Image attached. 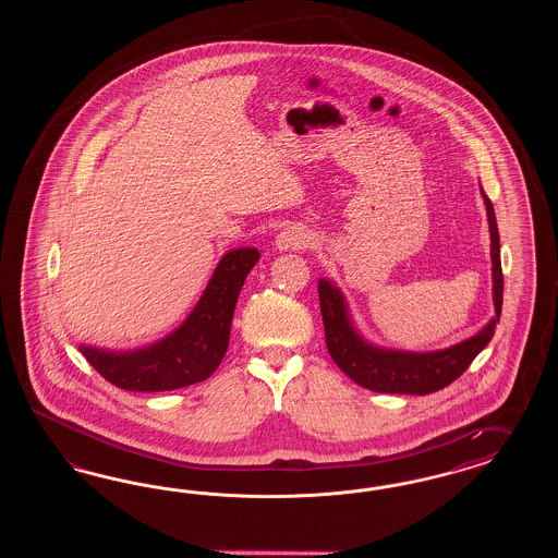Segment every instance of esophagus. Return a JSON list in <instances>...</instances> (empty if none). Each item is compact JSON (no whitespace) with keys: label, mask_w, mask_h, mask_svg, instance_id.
<instances>
[{"label":"esophagus","mask_w":558,"mask_h":558,"mask_svg":"<svg viewBox=\"0 0 558 558\" xmlns=\"http://www.w3.org/2000/svg\"><path fill=\"white\" fill-rule=\"evenodd\" d=\"M311 233L303 229V227H287L284 231H280L276 236V247L280 252H288V250H304L311 243Z\"/></svg>","instance_id":"obj_1"}]
</instances>
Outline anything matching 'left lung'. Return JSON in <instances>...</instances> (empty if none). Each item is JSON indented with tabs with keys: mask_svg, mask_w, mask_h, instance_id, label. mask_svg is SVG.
<instances>
[{
	"mask_svg": "<svg viewBox=\"0 0 558 558\" xmlns=\"http://www.w3.org/2000/svg\"><path fill=\"white\" fill-rule=\"evenodd\" d=\"M487 217L490 229V259H493V301L495 319L474 338L466 339L441 352L411 354V352H390L378 350L355 333L343 296L338 288L327 280L319 282V304H322L323 327L329 355L345 372L355 385L374 392L390 395H429L454 383L462 372L471 366L476 355L485 350L493 333L495 323L499 322L504 304V271L499 255V231L495 210L487 194Z\"/></svg>",
	"mask_w": 558,
	"mask_h": 558,
	"instance_id": "1",
	"label": "left lung"
}]
</instances>
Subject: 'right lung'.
<instances>
[{
    "mask_svg": "<svg viewBox=\"0 0 558 558\" xmlns=\"http://www.w3.org/2000/svg\"><path fill=\"white\" fill-rule=\"evenodd\" d=\"M257 259L254 247L225 255L192 315L168 338L122 354L82 345V354L101 378L122 390L161 392L203 383L227 354L236 299Z\"/></svg>",
    "mask_w": 558,
    "mask_h": 558,
    "instance_id": "1",
    "label": "right lung"
}]
</instances>
